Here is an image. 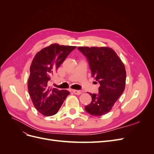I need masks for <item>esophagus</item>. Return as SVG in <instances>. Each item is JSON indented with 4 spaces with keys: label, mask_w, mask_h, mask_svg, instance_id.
<instances>
[{
    "label": "esophagus",
    "mask_w": 154,
    "mask_h": 154,
    "mask_svg": "<svg viewBox=\"0 0 154 154\" xmlns=\"http://www.w3.org/2000/svg\"><path fill=\"white\" fill-rule=\"evenodd\" d=\"M72 92L74 94L76 95H80V94H82V92L80 91H78V90H72Z\"/></svg>",
    "instance_id": "1"
}]
</instances>
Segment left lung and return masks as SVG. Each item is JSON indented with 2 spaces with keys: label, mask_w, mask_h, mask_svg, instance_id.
<instances>
[{
  "label": "left lung",
  "mask_w": 154,
  "mask_h": 154,
  "mask_svg": "<svg viewBox=\"0 0 154 154\" xmlns=\"http://www.w3.org/2000/svg\"><path fill=\"white\" fill-rule=\"evenodd\" d=\"M86 58L92 76L99 83L98 93L91 94L92 101L85 106L87 112L101 116L109 112L125 88L124 64L109 48L78 47Z\"/></svg>",
  "instance_id": "obj_1"
}]
</instances>
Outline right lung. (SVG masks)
Masks as SVG:
<instances>
[{
  "mask_svg": "<svg viewBox=\"0 0 154 154\" xmlns=\"http://www.w3.org/2000/svg\"><path fill=\"white\" fill-rule=\"evenodd\" d=\"M75 46L52 44L37 53L30 67L28 91L36 109L45 116L58 112L70 94L66 90L51 87L54 74Z\"/></svg>",
  "mask_w": 154,
  "mask_h": 154,
  "instance_id": "add662e5",
  "label": "right lung"
}]
</instances>
